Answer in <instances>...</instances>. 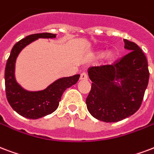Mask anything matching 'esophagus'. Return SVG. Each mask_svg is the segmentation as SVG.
<instances>
[{
  "mask_svg": "<svg viewBox=\"0 0 154 154\" xmlns=\"http://www.w3.org/2000/svg\"><path fill=\"white\" fill-rule=\"evenodd\" d=\"M80 79L81 80H87L88 79V76L85 72H82L81 76H80Z\"/></svg>",
  "mask_w": 154,
  "mask_h": 154,
  "instance_id": "esophagus-1",
  "label": "esophagus"
}]
</instances>
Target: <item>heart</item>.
<instances>
[{"instance_id":"heart-1","label":"heart","mask_w":154,"mask_h":154,"mask_svg":"<svg viewBox=\"0 0 154 154\" xmlns=\"http://www.w3.org/2000/svg\"><path fill=\"white\" fill-rule=\"evenodd\" d=\"M102 52H98V56H101ZM116 58V52L115 51H110L106 54L105 59L107 62H112Z\"/></svg>"}]
</instances>
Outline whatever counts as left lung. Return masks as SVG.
Masks as SVG:
<instances>
[{
	"instance_id": "1",
	"label": "left lung",
	"mask_w": 154,
	"mask_h": 154,
	"mask_svg": "<svg viewBox=\"0 0 154 154\" xmlns=\"http://www.w3.org/2000/svg\"><path fill=\"white\" fill-rule=\"evenodd\" d=\"M129 52L111 64L88 69L92 82L85 103L93 117L106 123L120 121L141 106L149 78L147 58L139 46L124 39ZM120 79L122 85H116Z\"/></svg>"
}]
</instances>
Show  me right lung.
Masks as SVG:
<instances>
[{
    "label": "right lung",
    "mask_w": 154,
    "mask_h": 154,
    "mask_svg": "<svg viewBox=\"0 0 154 154\" xmlns=\"http://www.w3.org/2000/svg\"><path fill=\"white\" fill-rule=\"evenodd\" d=\"M38 38H56L55 34L39 33L26 36L15 43L7 60L5 70V85L7 100L17 113L25 118L36 119L50 115L57 109L64 90L74 85L80 75L57 80L44 90L30 92L23 90L14 78L15 60L24 47Z\"/></svg>",
    "instance_id": "obj_1"
}]
</instances>
